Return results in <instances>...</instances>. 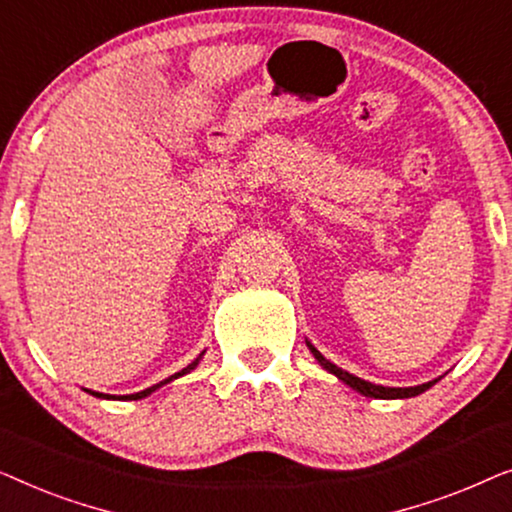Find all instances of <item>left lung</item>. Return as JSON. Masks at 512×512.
I'll return each instance as SVG.
<instances>
[{
	"instance_id": "left-lung-1",
	"label": "left lung",
	"mask_w": 512,
	"mask_h": 512,
	"mask_svg": "<svg viewBox=\"0 0 512 512\" xmlns=\"http://www.w3.org/2000/svg\"><path fill=\"white\" fill-rule=\"evenodd\" d=\"M307 347H310V352L314 354V359H317L321 366L328 370V373H333L335 377H338V380L349 384V387H352V389L361 391L363 396H370V398H410V396L422 394V391H426L429 387H433V384H436V380H433V382L419 384V387H403V389L401 387H382V384H373V382L361 380V377L349 375L347 370H342V368L335 366V363L324 359V356H321V352H317V349H314L310 342H307Z\"/></svg>"
}]
</instances>
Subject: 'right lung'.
Returning a JSON list of instances; mask_svg holds the SVG:
<instances>
[{
    "instance_id": "obj_1",
    "label": "right lung",
    "mask_w": 512,
    "mask_h": 512,
    "mask_svg": "<svg viewBox=\"0 0 512 512\" xmlns=\"http://www.w3.org/2000/svg\"><path fill=\"white\" fill-rule=\"evenodd\" d=\"M202 359V354L198 356V359H195L193 363H188V366L184 368V370H179V373H174V375H170V377H167V380H163V382H160V384H153V387H149V389H144V391H139V394H130V396H123L125 398V401H137V398H144V396H149L151 394V391H156L158 387H163V384H167V382H172V380H177V377H181V375H186L188 373V370H193L195 366H198V361ZM90 394H93V396H97V398H111V396H104V394H97V391H90Z\"/></svg>"
}]
</instances>
